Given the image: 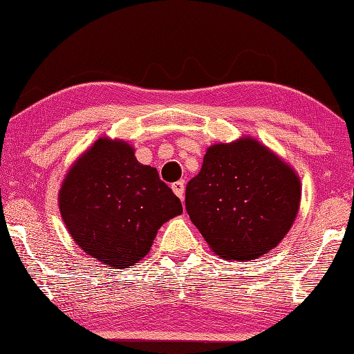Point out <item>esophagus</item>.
Returning <instances> with one entry per match:
<instances>
[{
  "mask_svg": "<svg viewBox=\"0 0 354 354\" xmlns=\"http://www.w3.org/2000/svg\"><path fill=\"white\" fill-rule=\"evenodd\" d=\"M171 190H173V193H175V195L183 201V198H184V183L183 181H176V183H173L171 184Z\"/></svg>",
  "mask_w": 354,
  "mask_h": 354,
  "instance_id": "obj_1",
  "label": "esophagus"
}]
</instances>
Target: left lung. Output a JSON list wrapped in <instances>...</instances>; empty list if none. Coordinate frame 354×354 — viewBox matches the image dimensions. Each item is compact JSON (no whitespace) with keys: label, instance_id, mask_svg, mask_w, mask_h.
<instances>
[{"label":"left lung","instance_id":"1","mask_svg":"<svg viewBox=\"0 0 354 354\" xmlns=\"http://www.w3.org/2000/svg\"><path fill=\"white\" fill-rule=\"evenodd\" d=\"M301 203L297 173L250 136L210 145L185 187V209L212 250L250 261L292 228Z\"/></svg>","mask_w":354,"mask_h":354}]
</instances>
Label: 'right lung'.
Here are the masks:
<instances>
[{
	"label": "right lung",
	"mask_w": 354,
	"mask_h": 354,
	"mask_svg": "<svg viewBox=\"0 0 354 354\" xmlns=\"http://www.w3.org/2000/svg\"><path fill=\"white\" fill-rule=\"evenodd\" d=\"M59 212L73 241L107 267L129 268L150 252L164 223L183 213L179 198L135 149L107 136L67 171Z\"/></svg>",
	"instance_id": "add662e5"
}]
</instances>
